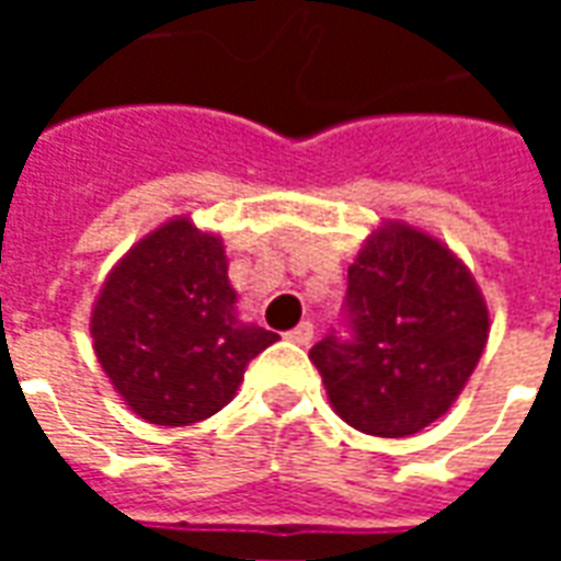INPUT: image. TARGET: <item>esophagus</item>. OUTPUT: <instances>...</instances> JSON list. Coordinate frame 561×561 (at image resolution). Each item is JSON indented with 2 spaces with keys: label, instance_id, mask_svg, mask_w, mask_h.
I'll return each mask as SVG.
<instances>
[{
  "label": "esophagus",
  "instance_id": "esophagus-1",
  "mask_svg": "<svg viewBox=\"0 0 561 561\" xmlns=\"http://www.w3.org/2000/svg\"><path fill=\"white\" fill-rule=\"evenodd\" d=\"M285 336H288L291 342H297V345H309L312 336H316V328H312V321H300V324H297L294 330H288Z\"/></svg>",
  "mask_w": 561,
  "mask_h": 561
}]
</instances>
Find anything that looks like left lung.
Listing matches in <instances>:
<instances>
[{
    "instance_id": "8db88e82",
    "label": "left lung",
    "mask_w": 561,
    "mask_h": 561,
    "mask_svg": "<svg viewBox=\"0 0 561 561\" xmlns=\"http://www.w3.org/2000/svg\"><path fill=\"white\" fill-rule=\"evenodd\" d=\"M486 330L469 270L433 237L393 225L348 267L342 330L330 328L309 357L342 421L402 438L450 409L481 360Z\"/></svg>"
}]
</instances>
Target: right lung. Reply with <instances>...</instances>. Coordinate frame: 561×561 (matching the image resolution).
<instances>
[{
    "label": "right lung",
    "mask_w": 561,
    "mask_h": 561,
    "mask_svg": "<svg viewBox=\"0 0 561 561\" xmlns=\"http://www.w3.org/2000/svg\"><path fill=\"white\" fill-rule=\"evenodd\" d=\"M219 237L173 219L128 252L92 309V340L128 409L185 426L228 405L245 366L279 340L240 324Z\"/></svg>",
    "instance_id": "1"
}]
</instances>
